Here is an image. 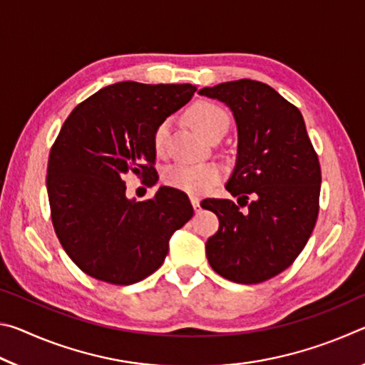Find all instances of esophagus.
I'll return each instance as SVG.
<instances>
[{
  "label": "esophagus",
  "instance_id": "1",
  "mask_svg": "<svg viewBox=\"0 0 365 365\" xmlns=\"http://www.w3.org/2000/svg\"><path fill=\"white\" fill-rule=\"evenodd\" d=\"M190 201H191V205H193L195 212H200V211H201V206H200V197H196V196H190Z\"/></svg>",
  "mask_w": 365,
  "mask_h": 365
}]
</instances>
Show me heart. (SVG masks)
<instances>
[{"mask_svg": "<svg viewBox=\"0 0 365 365\" xmlns=\"http://www.w3.org/2000/svg\"><path fill=\"white\" fill-rule=\"evenodd\" d=\"M190 123L195 130L200 132L202 137L209 133L212 128L228 123V115L217 104L201 101L195 104L188 113ZM170 133V120L160 122L156 132H154V150L163 153L168 145V138ZM222 170L215 164H191V163H177L165 170L164 180L170 187L178 188L187 193L201 195L211 190L215 183L220 180Z\"/></svg>", "mask_w": 365, "mask_h": 365, "instance_id": "obj_1", "label": "heart"}]
</instances>
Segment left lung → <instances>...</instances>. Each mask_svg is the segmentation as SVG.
<instances>
[{
  "label": "left lung",
  "instance_id": "8db88e82",
  "mask_svg": "<svg viewBox=\"0 0 365 365\" xmlns=\"http://www.w3.org/2000/svg\"><path fill=\"white\" fill-rule=\"evenodd\" d=\"M197 93L227 104L238 132L237 160L225 185L238 205L201 202L219 217L217 233L206 242L207 261L230 282H265L293 264L314 230L319 158L299 109L272 86L242 78Z\"/></svg>",
  "mask_w": 365,
  "mask_h": 365
}]
</instances>
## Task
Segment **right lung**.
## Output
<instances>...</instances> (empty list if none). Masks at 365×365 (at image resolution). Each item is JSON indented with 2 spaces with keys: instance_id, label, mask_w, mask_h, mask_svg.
Returning a JSON list of instances; mask_svg holds the SVG:
<instances>
[{
  "instance_id": "add662e5",
  "label": "right lung",
  "mask_w": 365,
  "mask_h": 365,
  "mask_svg": "<svg viewBox=\"0 0 365 365\" xmlns=\"http://www.w3.org/2000/svg\"><path fill=\"white\" fill-rule=\"evenodd\" d=\"M191 83L104 86L67 117L48 159L46 190L61 245L86 275L132 285L163 265L172 233L193 215L183 191L125 195L127 174L158 182L154 132L195 95Z\"/></svg>"
}]
</instances>
